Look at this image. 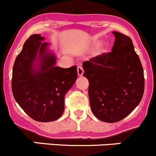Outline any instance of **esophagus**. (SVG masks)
<instances>
[{"instance_id":"esophagus-1","label":"esophagus","mask_w":156,"mask_h":156,"mask_svg":"<svg viewBox=\"0 0 156 156\" xmlns=\"http://www.w3.org/2000/svg\"><path fill=\"white\" fill-rule=\"evenodd\" d=\"M77 71H78V76H82L83 74H84V69L81 66H78V69H77Z\"/></svg>"}]
</instances>
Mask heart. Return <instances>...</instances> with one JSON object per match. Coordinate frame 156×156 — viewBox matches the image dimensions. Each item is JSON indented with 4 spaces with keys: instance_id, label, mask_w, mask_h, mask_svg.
<instances>
[{
    "instance_id": "1",
    "label": "heart",
    "mask_w": 156,
    "mask_h": 156,
    "mask_svg": "<svg viewBox=\"0 0 156 156\" xmlns=\"http://www.w3.org/2000/svg\"><path fill=\"white\" fill-rule=\"evenodd\" d=\"M93 46H95L94 54L96 56H102L106 52V46L104 43H100L98 41H95L93 42Z\"/></svg>"
}]
</instances>
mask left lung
<instances>
[{
    "instance_id": "obj_1",
    "label": "left lung",
    "mask_w": 156,
    "mask_h": 156,
    "mask_svg": "<svg viewBox=\"0 0 156 156\" xmlns=\"http://www.w3.org/2000/svg\"><path fill=\"white\" fill-rule=\"evenodd\" d=\"M112 34L115 40L112 52L83 62L92 112L107 123L127 117L144 92V69L131 39L117 31Z\"/></svg>"
}]
</instances>
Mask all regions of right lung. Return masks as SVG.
Returning a JSON list of instances; mask_svg holds the SVG:
<instances>
[{"label": "right lung", "mask_w": 156, "mask_h": 156, "mask_svg": "<svg viewBox=\"0 0 156 156\" xmlns=\"http://www.w3.org/2000/svg\"><path fill=\"white\" fill-rule=\"evenodd\" d=\"M40 34L25 42L12 68V91L16 101L34 120H57L64 112V98L78 78L77 66H56L50 43Z\"/></svg>", "instance_id": "1"}]
</instances>
